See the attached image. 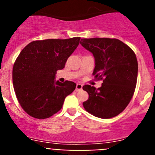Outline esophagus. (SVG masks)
<instances>
[{
	"label": "esophagus",
	"mask_w": 155,
	"mask_h": 155,
	"mask_svg": "<svg viewBox=\"0 0 155 155\" xmlns=\"http://www.w3.org/2000/svg\"><path fill=\"white\" fill-rule=\"evenodd\" d=\"M82 87H83V85H82V84H77L76 88H75V91H81V90H82Z\"/></svg>",
	"instance_id": "esophagus-1"
}]
</instances>
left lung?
I'll return each mask as SVG.
<instances>
[{"mask_svg":"<svg viewBox=\"0 0 155 155\" xmlns=\"http://www.w3.org/2000/svg\"><path fill=\"white\" fill-rule=\"evenodd\" d=\"M80 43L94 57L93 76L103 81L98 88L89 84L83 86L89 94L83 106L98 118H113L126 109L134 94L138 71L136 55L117 39H81Z\"/></svg>","mask_w":155,"mask_h":155,"instance_id":"obj_1","label":"left lung"}]
</instances>
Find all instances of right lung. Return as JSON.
<instances>
[{
	"mask_svg": "<svg viewBox=\"0 0 155 155\" xmlns=\"http://www.w3.org/2000/svg\"><path fill=\"white\" fill-rule=\"evenodd\" d=\"M80 39L32 41L19 53L12 71L14 89L21 108L31 117L43 120L57 113L75 89L74 82L56 81L55 75L64 68Z\"/></svg>",
	"mask_w": 155,
	"mask_h": 155,
	"instance_id": "right-lung-1",
	"label": "right lung"
}]
</instances>
